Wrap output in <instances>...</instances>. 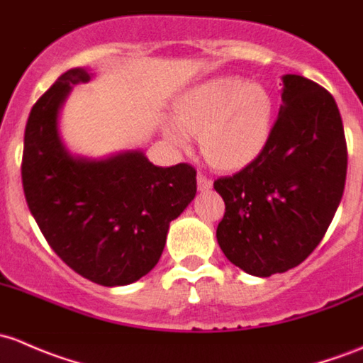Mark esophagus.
Returning <instances> with one entry per match:
<instances>
[{
	"label": "esophagus",
	"instance_id": "34e87169",
	"mask_svg": "<svg viewBox=\"0 0 363 363\" xmlns=\"http://www.w3.org/2000/svg\"><path fill=\"white\" fill-rule=\"evenodd\" d=\"M197 186H199V190H209L213 186V182L209 180L208 177H204V174H197Z\"/></svg>",
	"mask_w": 363,
	"mask_h": 363
}]
</instances>
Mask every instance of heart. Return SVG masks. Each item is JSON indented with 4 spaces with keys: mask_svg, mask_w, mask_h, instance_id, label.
Instances as JSON below:
<instances>
[{
    "mask_svg": "<svg viewBox=\"0 0 363 363\" xmlns=\"http://www.w3.org/2000/svg\"><path fill=\"white\" fill-rule=\"evenodd\" d=\"M274 124V99L260 84L236 77L203 82L182 96L164 136L189 148L199 134L201 150L220 169H241L267 147Z\"/></svg>",
    "mask_w": 363,
    "mask_h": 363,
    "instance_id": "1",
    "label": "heart"
}]
</instances>
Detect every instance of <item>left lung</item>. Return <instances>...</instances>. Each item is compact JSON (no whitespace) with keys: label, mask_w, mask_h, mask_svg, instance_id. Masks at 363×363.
Listing matches in <instances>:
<instances>
[{"label":"left lung","mask_w":363,"mask_h":363,"mask_svg":"<svg viewBox=\"0 0 363 363\" xmlns=\"http://www.w3.org/2000/svg\"><path fill=\"white\" fill-rule=\"evenodd\" d=\"M348 152L335 99L301 74L281 77V106L265 150L215 182L225 203L216 241L252 276L285 272L311 255L345 192Z\"/></svg>","instance_id":"obj_1"}]
</instances>
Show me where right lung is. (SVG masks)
Returning a JSON list of instances; mask_svg holds the SVG:
<instances>
[{
  "label": "right lung",
  "mask_w": 363,
  "mask_h": 363,
  "mask_svg": "<svg viewBox=\"0 0 363 363\" xmlns=\"http://www.w3.org/2000/svg\"><path fill=\"white\" fill-rule=\"evenodd\" d=\"M94 73L73 68L35 103L24 133L22 186L55 253L84 278L124 286L155 267L169 223L197 192L189 164L159 167L141 148L101 159L73 154L59 118L74 85Z\"/></svg>",
  "instance_id": "obj_1"
}]
</instances>
